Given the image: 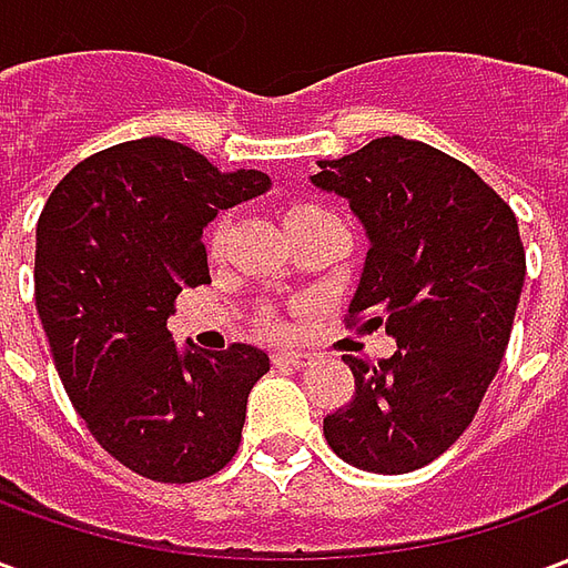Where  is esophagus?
<instances>
[{
    "instance_id": "esophagus-1",
    "label": "esophagus",
    "mask_w": 568,
    "mask_h": 568,
    "mask_svg": "<svg viewBox=\"0 0 568 568\" xmlns=\"http://www.w3.org/2000/svg\"><path fill=\"white\" fill-rule=\"evenodd\" d=\"M273 365H280V368H307L310 356H304V353H276Z\"/></svg>"
}]
</instances>
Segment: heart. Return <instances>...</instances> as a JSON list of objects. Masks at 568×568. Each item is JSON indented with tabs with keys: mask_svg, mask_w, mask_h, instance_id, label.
I'll return each mask as SVG.
<instances>
[{
	"mask_svg": "<svg viewBox=\"0 0 568 568\" xmlns=\"http://www.w3.org/2000/svg\"><path fill=\"white\" fill-rule=\"evenodd\" d=\"M313 212H325V210H320V206H310V203H301V206H292V210H288L285 222H288V219H301V215H313ZM206 240H210L212 252H219V248H222V243H224V219H219V222L212 224L210 236H206ZM258 332L271 334V337H283L285 322L280 320L276 313H261V316H258Z\"/></svg>",
	"mask_w": 568,
	"mask_h": 568,
	"instance_id": "b5f03b06",
	"label": "heart"
}]
</instances>
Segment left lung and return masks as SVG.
<instances>
[{
	"instance_id": "1",
	"label": "left lung",
	"mask_w": 568,
	"mask_h": 568,
	"mask_svg": "<svg viewBox=\"0 0 568 568\" xmlns=\"http://www.w3.org/2000/svg\"><path fill=\"white\" fill-rule=\"evenodd\" d=\"M310 179L349 200L371 240L346 325L398 344L383 362L344 356L356 395L322 432L344 463L405 475L463 435L499 371L526 276L517 219L471 166L405 136Z\"/></svg>"
}]
</instances>
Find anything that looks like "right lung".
<instances>
[{"label": "right lung", "instance_id": "add662e5", "mask_svg": "<svg viewBox=\"0 0 568 568\" xmlns=\"http://www.w3.org/2000/svg\"><path fill=\"white\" fill-rule=\"evenodd\" d=\"M267 187L258 170L222 173L145 136L72 166L39 215L36 307L57 374L100 447L149 480L222 471L271 371L248 344L179 353L166 328L182 288L210 283L203 227Z\"/></svg>", "mask_w": 568, "mask_h": 568}]
</instances>
